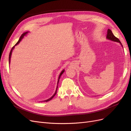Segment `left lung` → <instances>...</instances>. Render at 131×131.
Segmentation results:
<instances>
[{
  "mask_svg": "<svg viewBox=\"0 0 131 131\" xmlns=\"http://www.w3.org/2000/svg\"><path fill=\"white\" fill-rule=\"evenodd\" d=\"M106 38L108 39H109V40H112V41L119 42V43H120V44L121 45V46H122V43H121L120 41L119 40V39H118V38H117L116 37L114 36V35L113 33H112V30H111L109 29H108V31H107ZM122 47H123V46H122Z\"/></svg>",
  "mask_w": 131,
  "mask_h": 131,
  "instance_id": "left-lung-1",
  "label": "left lung"
}]
</instances>
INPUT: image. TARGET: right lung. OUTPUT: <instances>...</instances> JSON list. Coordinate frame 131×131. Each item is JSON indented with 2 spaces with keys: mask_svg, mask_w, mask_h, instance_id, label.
I'll return each mask as SVG.
<instances>
[{
  "mask_svg": "<svg viewBox=\"0 0 131 131\" xmlns=\"http://www.w3.org/2000/svg\"><path fill=\"white\" fill-rule=\"evenodd\" d=\"M28 33V31H27V32H25V33H23L22 35H21V36L20 37V38H19V40L18 41V42L16 43L15 44V45L14 46H13V48L11 49V51H10V54H9V63H10V58H11V54H12V52H13V49H14V47H15V46H16V45H17V44H18L19 43V42L21 41V40H22V39H23V38L24 37V36L25 35H26ZM64 70L63 69L62 72H61V73H60V74H59V77H58V82H57V88H56V92H55V93H54V94L53 95V96L51 97V98H50L49 99H48V100H45V101H44V102H48V101H50V100H52V99L53 98V97L55 96V95H56V94L57 93V88H58V82H59V79H60V78H61V76L62 75V74L64 73Z\"/></svg>",
  "mask_w": 131,
  "mask_h": 131,
  "instance_id": "right-lung-1",
  "label": "right lung"
}]
</instances>
